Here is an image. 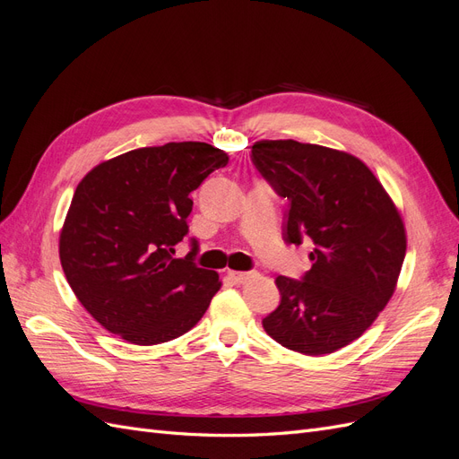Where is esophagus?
Segmentation results:
<instances>
[{
	"instance_id": "34e87169",
	"label": "esophagus",
	"mask_w": 459,
	"mask_h": 459,
	"mask_svg": "<svg viewBox=\"0 0 459 459\" xmlns=\"http://www.w3.org/2000/svg\"><path fill=\"white\" fill-rule=\"evenodd\" d=\"M228 275H230V280L233 281V283H245V281H248V280H253V277L256 275V272H228Z\"/></svg>"
}]
</instances>
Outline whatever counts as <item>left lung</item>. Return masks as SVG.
<instances>
[{
  "label": "left lung",
  "mask_w": 459,
  "mask_h": 459,
  "mask_svg": "<svg viewBox=\"0 0 459 459\" xmlns=\"http://www.w3.org/2000/svg\"><path fill=\"white\" fill-rule=\"evenodd\" d=\"M251 160L289 201L283 241H307L312 268L277 275L280 307L262 319L268 335L307 356L331 354L375 322L393 297L406 256V231L368 166L322 145L262 140Z\"/></svg>",
  "instance_id": "obj_1"
}]
</instances>
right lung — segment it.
I'll return each mask as SVG.
<instances>
[{
    "label": "right lung",
    "instance_id": "add662e5",
    "mask_svg": "<svg viewBox=\"0 0 459 459\" xmlns=\"http://www.w3.org/2000/svg\"><path fill=\"white\" fill-rule=\"evenodd\" d=\"M228 155L201 142L142 147L101 162L78 184L59 239L61 266L76 299L107 331L134 344L184 335L220 289L199 268L189 233V193Z\"/></svg>",
    "mask_w": 459,
    "mask_h": 459
}]
</instances>
